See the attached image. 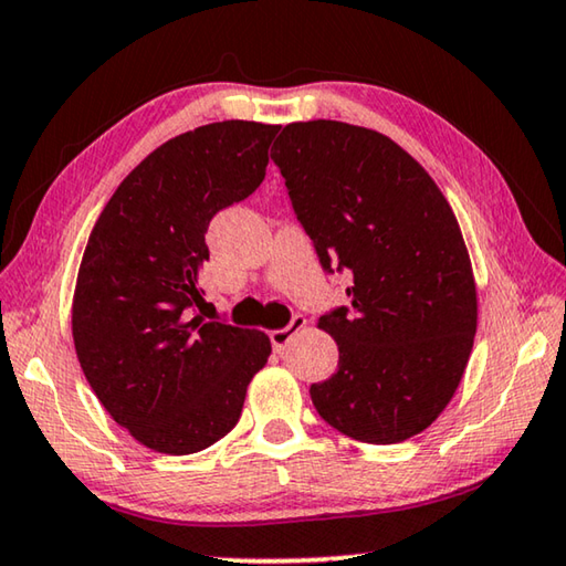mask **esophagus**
I'll list each match as a JSON object with an SVG mask.
<instances>
[{
    "label": "esophagus",
    "mask_w": 566,
    "mask_h": 566,
    "mask_svg": "<svg viewBox=\"0 0 566 566\" xmlns=\"http://www.w3.org/2000/svg\"><path fill=\"white\" fill-rule=\"evenodd\" d=\"M306 327V319L302 317V314H296V317L286 324L284 329H274L272 334H270V339H272V347H274V352H284L286 349V344L292 342V337L296 332H302Z\"/></svg>",
    "instance_id": "esophagus-1"
}]
</instances>
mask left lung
<instances>
[{"label": "left lung", "mask_w": 566, "mask_h": 566, "mask_svg": "<svg viewBox=\"0 0 566 566\" xmlns=\"http://www.w3.org/2000/svg\"><path fill=\"white\" fill-rule=\"evenodd\" d=\"M324 270L349 272V310L319 317L339 369L310 395L357 442L397 444L432 424L464 377L476 284L442 189L397 142L347 122L286 124L272 147Z\"/></svg>", "instance_id": "8db88e82"}]
</instances>
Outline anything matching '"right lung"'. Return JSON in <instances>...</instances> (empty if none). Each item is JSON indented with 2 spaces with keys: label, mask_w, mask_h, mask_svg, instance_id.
I'll return each instance as SVG.
<instances>
[{
  "label": "right lung",
  "mask_w": 566,
  "mask_h": 566,
  "mask_svg": "<svg viewBox=\"0 0 566 566\" xmlns=\"http://www.w3.org/2000/svg\"><path fill=\"white\" fill-rule=\"evenodd\" d=\"M280 124L214 122L165 142L104 205L82 254L72 337L94 395L161 454H195L239 421L272 354L260 329L189 317L212 217L262 185Z\"/></svg>",
  "instance_id": "obj_1"
}]
</instances>
